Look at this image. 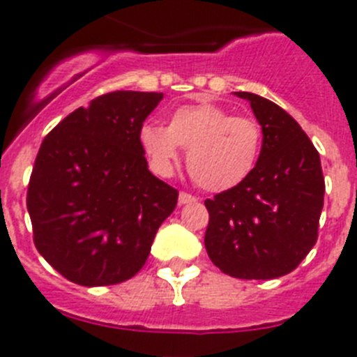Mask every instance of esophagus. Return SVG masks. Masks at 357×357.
I'll use <instances>...</instances> for the list:
<instances>
[{
	"label": "esophagus",
	"mask_w": 357,
	"mask_h": 357,
	"mask_svg": "<svg viewBox=\"0 0 357 357\" xmlns=\"http://www.w3.org/2000/svg\"><path fill=\"white\" fill-rule=\"evenodd\" d=\"M193 202H197V198H195L193 195L184 193V191L178 195V204H181V206H185V204H193Z\"/></svg>",
	"instance_id": "1"
}]
</instances>
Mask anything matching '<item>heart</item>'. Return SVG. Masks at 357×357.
<instances>
[{"mask_svg": "<svg viewBox=\"0 0 357 357\" xmlns=\"http://www.w3.org/2000/svg\"><path fill=\"white\" fill-rule=\"evenodd\" d=\"M139 143L151 168L169 175L181 148L188 150V169L200 188L227 191L241 184L259 160L263 132L259 123L234 116L211 102H197L175 109L168 127L144 121Z\"/></svg>", "mask_w": 357, "mask_h": 357, "instance_id": "obj_1", "label": "heart"}]
</instances>
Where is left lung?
<instances>
[{"label": "left lung", "instance_id": "1", "mask_svg": "<svg viewBox=\"0 0 357 357\" xmlns=\"http://www.w3.org/2000/svg\"><path fill=\"white\" fill-rule=\"evenodd\" d=\"M250 102L263 130L254 172L236 188L206 200V250L236 279H275L293 272L318 238L326 182L320 155L301 125L273 102Z\"/></svg>", "mask_w": 357, "mask_h": 357}]
</instances>
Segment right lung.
Wrapping results in <instances>:
<instances>
[{
	"instance_id": "obj_1",
	"label": "right lung",
	"mask_w": 357,
	"mask_h": 357,
	"mask_svg": "<svg viewBox=\"0 0 357 357\" xmlns=\"http://www.w3.org/2000/svg\"><path fill=\"white\" fill-rule=\"evenodd\" d=\"M162 93L114 91L62 119L37 153L26 207L37 250L80 286H110L144 266L178 191L151 175L139 128Z\"/></svg>"
}]
</instances>
